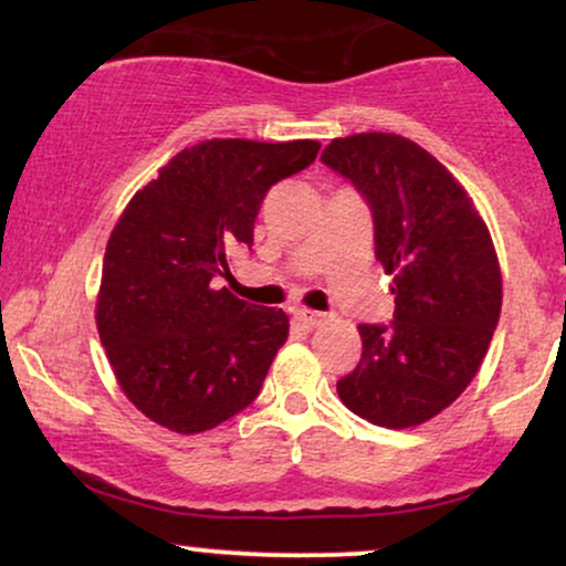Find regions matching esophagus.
<instances>
[{
	"mask_svg": "<svg viewBox=\"0 0 566 566\" xmlns=\"http://www.w3.org/2000/svg\"><path fill=\"white\" fill-rule=\"evenodd\" d=\"M294 317L298 319V323L302 325H306V327H317V325H323L325 323V315L323 312H315V310H296L294 312Z\"/></svg>",
	"mask_w": 566,
	"mask_h": 566,
	"instance_id": "esophagus-1",
	"label": "esophagus"
}]
</instances>
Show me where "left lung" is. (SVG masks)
<instances>
[{"label": "left lung", "mask_w": 566, "mask_h": 566, "mask_svg": "<svg viewBox=\"0 0 566 566\" xmlns=\"http://www.w3.org/2000/svg\"><path fill=\"white\" fill-rule=\"evenodd\" d=\"M319 159L367 201L396 296L390 323L359 325L361 359L338 396L380 428L422 424L470 386L499 325L491 233L457 178L409 138H333Z\"/></svg>", "instance_id": "1"}]
</instances>
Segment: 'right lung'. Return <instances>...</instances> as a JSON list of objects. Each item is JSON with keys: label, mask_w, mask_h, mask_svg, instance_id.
Returning a JSON list of instances; mask_svg holds the SVG:
<instances>
[{"label": "right lung", "mask_w": 566, "mask_h": 566, "mask_svg": "<svg viewBox=\"0 0 566 566\" xmlns=\"http://www.w3.org/2000/svg\"><path fill=\"white\" fill-rule=\"evenodd\" d=\"M317 151V142L212 138L178 151L125 207L104 251L96 327L117 382L149 420L193 436L260 396L289 317L214 281L254 243L270 188Z\"/></svg>", "instance_id": "add662e5"}]
</instances>
